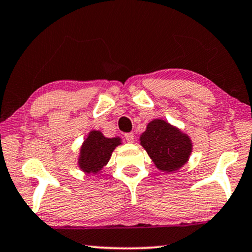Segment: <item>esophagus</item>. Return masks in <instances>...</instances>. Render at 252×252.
Instances as JSON below:
<instances>
[{
    "mask_svg": "<svg viewBox=\"0 0 252 252\" xmlns=\"http://www.w3.org/2000/svg\"><path fill=\"white\" fill-rule=\"evenodd\" d=\"M125 138L127 142H129V143H132V142L134 141V133L130 132V133H126L125 134Z\"/></svg>",
    "mask_w": 252,
    "mask_h": 252,
    "instance_id": "obj_1",
    "label": "esophagus"
}]
</instances>
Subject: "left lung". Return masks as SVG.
Segmentation results:
<instances>
[{"label": "left lung", "mask_w": 252, "mask_h": 252, "mask_svg": "<svg viewBox=\"0 0 252 252\" xmlns=\"http://www.w3.org/2000/svg\"><path fill=\"white\" fill-rule=\"evenodd\" d=\"M141 144L157 168L163 171L181 168L188 161L192 151L189 136L160 119L149 123L147 130L141 135Z\"/></svg>", "instance_id": "obj_1"}]
</instances>
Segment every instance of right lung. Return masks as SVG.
Listing matches in <instances>:
<instances>
[{
	"label": "right lung",
	"mask_w": 252,
	"mask_h": 252,
	"mask_svg": "<svg viewBox=\"0 0 252 252\" xmlns=\"http://www.w3.org/2000/svg\"><path fill=\"white\" fill-rule=\"evenodd\" d=\"M120 144V138H107L99 130H92L81 149L78 163L85 173L97 174L107 165L112 151Z\"/></svg>",
	"instance_id": "add662e5"
}]
</instances>
